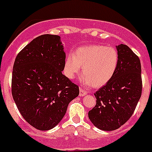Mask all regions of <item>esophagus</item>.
I'll use <instances>...</instances> for the list:
<instances>
[{
  "instance_id": "obj_1",
  "label": "esophagus",
  "mask_w": 152,
  "mask_h": 152,
  "mask_svg": "<svg viewBox=\"0 0 152 152\" xmlns=\"http://www.w3.org/2000/svg\"><path fill=\"white\" fill-rule=\"evenodd\" d=\"M79 91H80V93H79V95H80V96H85V95L87 94V93H88V91H87L85 89H84V88H80Z\"/></svg>"
}]
</instances>
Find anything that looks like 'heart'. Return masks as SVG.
<instances>
[{
    "mask_svg": "<svg viewBox=\"0 0 152 152\" xmlns=\"http://www.w3.org/2000/svg\"><path fill=\"white\" fill-rule=\"evenodd\" d=\"M119 62L117 50L113 46L91 45L78 48L74 54L66 57L64 73L74 79L80 72V83L85 86L100 88L110 81L116 71Z\"/></svg>",
    "mask_w": 152,
    "mask_h": 152,
    "instance_id": "b5f03b06",
    "label": "heart"
}]
</instances>
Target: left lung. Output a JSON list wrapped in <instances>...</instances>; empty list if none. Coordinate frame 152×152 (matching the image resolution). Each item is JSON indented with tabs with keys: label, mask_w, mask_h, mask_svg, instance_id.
Listing matches in <instances>:
<instances>
[{
	"label": "left lung",
	"mask_w": 152,
	"mask_h": 152,
	"mask_svg": "<svg viewBox=\"0 0 152 152\" xmlns=\"http://www.w3.org/2000/svg\"><path fill=\"white\" fill-rule=\"evenodd\" d=\"M119 62L108 83L94 94L95 107L88 117L99 129L113 131L128 121L142 95V81L139 57L124 44L116 46Z\"/></svg>",
	"instance_id": "left-lung-1"
}]
</instances>
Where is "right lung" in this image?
Listing matches in <instances>:
<instances>
[{
	"label": "right lung",
	"mask_w": 152,
	"mask_h": 152,
	"mask_svg": "<svg viewBox=\"0 0 152 152\" xmlns=\"http://www.w3.org/2000/svg\"><path fill=\"white\" fill-rule=\"evenodd\" d=\"M65 52L59 36L36 37L19 52L12 73V96L24 119L49 130L63 119L78 86L62 74Z\"/></svg>",
	"instance_id": "1"
}]
</instances>
